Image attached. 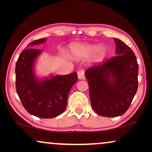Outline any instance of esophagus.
Segmentation results:
<instances>
[{
    "label": "esophagus",
    "instance_id": "1",
    "mask_svg": "<svg viewBox=\"0 0 152 152\" xmlns=\"http://www.w3.org/2000/svg\"><path fill=\"white\" fill-rule=\"evenodd\" d=\"M77 77L79 80H84V70H80L77 72Z\"/></svg>",
    "mask_w": 152,
    "mask_h": 152
}]
</instances>
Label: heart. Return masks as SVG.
I'll use <instances>...</instances> for the list:
<instances>
[{"label": "heart", "instance_id": "b5f03b06", "mask_svg": "<svg viewBox=\"0 0 152 152\" xmlns=\"http://www.w3.org/2000/svg\"><path fill=\"white\" fill-rule=\"evenodd\" d=\"M71 55L74 59H80L88 57L93 53V59L95 62H100L107 55L106 47L99 46L93 43H77L71 46Z\"/></svg>", "mask_w": 152, "mask_h": 152}]
</instances>
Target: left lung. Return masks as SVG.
Segmentation results:
<instances>
[{
  "mask_svg": "<svg viewBox=\"0 0 152 152\" xmlns=\"http://www.w3.org/2000/svg\"><path fill=\"white\" fill-rule=\"evenodd\" d=\"M115 57L85 71L94 111L104 117H118L129 107L138 89V65L132 50L114 38Z\"/></svg>",
  "mask_w": 152,
  "mask_h": 152,
  "instance_id": "obj_1",
  "label": "left lung"
}]
</instances>
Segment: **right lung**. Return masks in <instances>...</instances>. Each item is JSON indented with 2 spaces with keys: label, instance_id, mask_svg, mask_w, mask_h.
<instances>
[{
  "label": "right lung",
  "instance_id": "right-lung-1",
  "mask_svg": "<svg viewBox=\"0 0 152 152\" xmlns=\"http://www.w3.org/2000/svg\"><path fill=\"white\" fill-rule=\"evenodd\" d=\"M46 39L32 41L20 54L16 64V88L29 113L41 118H53L66 109L68 94L77 81V75L74 72L67 75H37L35 66L42 51L32 48L43 44Z\"/></svg>",
  "mask_w": 152,
  "mask_h": 152
}]
</instances>
